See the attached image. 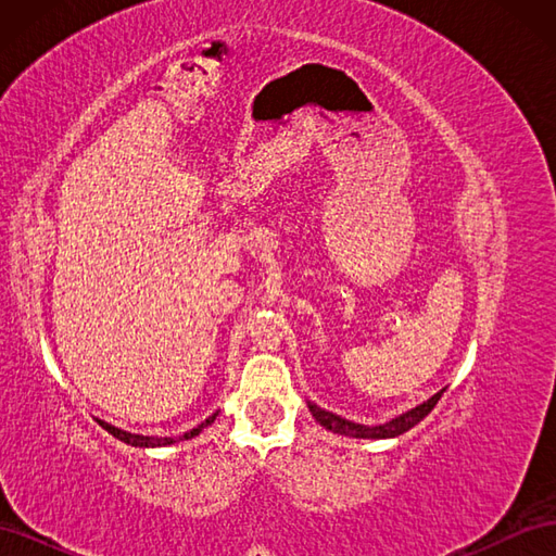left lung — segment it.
<instances>
[{"mask_svg":"<svg viewBox=\"0 0 556 556\" xmlns=\"http://www.w3.org/2000/svg\"><path fill=\"white\" fill-rule=\"evenodd\" d=\"M445 390L435 392L431 399H427L425 403H419V406L410 408L408 413H403L394 419H390V422L384 425H378V427H366V425H357V422H350V419L341 417V415H333L325 408L315 406V403L308 401V410L313 413V417L317 419L319 425H323L325 429L333 431V433H341V435H350V439H394V435H401L403 431L413 429L419 419H425L435 403H439V399L443 396Z\"/></svg>","mask_w":556,"mask_h":556,"instance_id":"obj_1","label":"left lung"}]
</instances>
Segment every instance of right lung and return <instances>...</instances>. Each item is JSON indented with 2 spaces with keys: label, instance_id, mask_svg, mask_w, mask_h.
I'll use <instances>...</instances> for the list:
<instances>
[{
  "label": "right lung",
  "instance_id": "obj_1",
  "mask_svg": "<svg viewBox=\"0 0 556 556\" xmlns=\"http://www.w3.org/2000/svg\"><path fill=\"white\" fill-rule=\"evenodd\" d=\"M215 417H217V413H213L211 417H206L204 422H201L199 427H194V429H190V431H185V433H180V435H141V433H129V431H123V429H115V427H111V425H106V422H102V427H104L109 433H113L117 441H123V443H127V445H134V447H162V445H174V443H180V441L194 439V435H199L201 429L208 427Z\"/></svg>",
  "mask_w": 556,
  "mask_h": 556
}]
</instances>
